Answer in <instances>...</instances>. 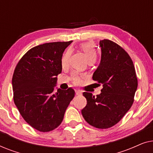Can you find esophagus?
<instances>
[{"mask_svg": "<svg viewBox=\"0 0 153 153\" xmlns=\"http://www.w3.org/2000/svg\"><path fill=\"white\" fill-rule=\"evenodd\" d=\"M81 94H82V92H81V91H79V90H78V91H76V95H81Z\"/></svg>", "mask_w": 153, "mask_h": 153, "instance_id": "34e87169", "label": "esophagus"}]
</instances>
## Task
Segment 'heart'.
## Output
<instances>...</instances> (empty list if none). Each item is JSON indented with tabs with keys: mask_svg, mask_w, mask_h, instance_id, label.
<instances>
[{
	"mask_svg": "<svg viewBox=\"0 0 153 153\" xmlns=\"http://www.w3.org/2000/svg\"><path fill=\"white\" fill-rule=\"evenodd\" d=\"M81 49L86 55L89 62L95 61L96 58H97V53H96V51L93 45H91V43H83L81 45ZM69 57H70V52L68 51L62 58L61 64L62 67H65L68 65ZM73 81L76 84H79L81 82V77L77 76V75H74L73 76Z\"/></svg>",
	"mask_w": 153,
	"mask_h": 153,
	"instance_id": "heart-1",
	"label": "heart"
}]
</instances>
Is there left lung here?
<instances>
[{
	"mask_svg": "<svg viewBox=\"0 0 153 153\" xmlns=\"http://www.w3.org/2000/svg\"><path fill=\"white\" fill-rule=\"evenodd\" d=\"M101 60L93 79L103 88L96 97L84 92L87 104L81 110L85 120L99 129H107L120 121L131 108L138 81L128 53L114 42L100 41Z\"/></svg>",
	"mask_w": 153,
	"mask_h": 153,
	"instance_id": "obj_1",
	"label": "left lung"
}]
</instances>
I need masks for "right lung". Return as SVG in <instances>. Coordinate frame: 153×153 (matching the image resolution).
<instances>
[{
	"label": "right lung",
	"instance_id": "add662e5",
	"mask_svg": "<svg viewBox=\"0 0 153 153\" xmlns=\"http://www.w3.org/2000/svg\"><path fill=\"white\" fill-rule=\"evenodd\" d=\"M72 42L45 43L32 48L18 62L12 77L14 102L31 127L47 132L59 126L74 97L72 88H57L65 49Z\"/></svg>",
	"mask_w": 153,
	"mask_h": 153
}]
</instances>
